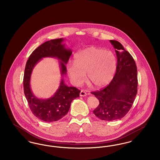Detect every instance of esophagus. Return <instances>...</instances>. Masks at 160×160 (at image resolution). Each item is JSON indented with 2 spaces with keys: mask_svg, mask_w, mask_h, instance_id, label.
Masks as SVG:
<instances>
[{
  "mask_svg": "<svg viewBox=\"0 0 160 160\" xmlns=\"http://www.w3.org/2000/svg\"><path fill=\"white\" fill-rule=\"evenodd\" d=\"M80 95L81 97H85V96L87 95V93H86V92L84 91L83 90H82L81 92H80Z\"/></svg>",
  "mask_w": 160,
  "mask_h": 160,
  "instance_id": "34e87169",
  "label": "esophagus"
}]
</instances>
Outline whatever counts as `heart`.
Listing matches in <instances>:
<instances>
[{
	"instance_id": "1",
	"label": "heart",
	"mask_w": 160,
	"mask_h": 160,
	"mask_svg": "<svg viewBox=\"0 0 160 160\" xmlns=\"http://www.w3.org/2000/svg\"><path fill=\"white\" fill-rule=\"evenodd\" d=\"M117 59L113 52L104 48L91 47L76 54L74 62H69L67 71L72 83L79 86L86 80L96 88H102L113 78Z\"/></svg>"
}]
</instances>
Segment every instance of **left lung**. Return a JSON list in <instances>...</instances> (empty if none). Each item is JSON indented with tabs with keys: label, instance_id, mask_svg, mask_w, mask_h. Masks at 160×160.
<instances>
[{
	"label": "left lung",
	"instance_id": "8db88e82",
	"mask_svg": "<svg viewBox=\"0 0 160 160\" xmlns=\"http://www.w3.org/2000/svg\"><path fill=\"white\" fill-rule=\"evenodd\" d=\"M117 56L116 71L110 84L103 89L91 92L99 100L93 114L101 120L120 119L128 112L137 92V69L136 62L122 44L110 40Z\"/></svg>",
	"mask_w": 160,
	"mask_h": 160
}]
</instances>
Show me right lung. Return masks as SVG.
I'll return each mask as SVG.
<instances>
[{"label": "right lung", "instance_id": "1", "mask_svg": "<svg viewBox=\"0 0 160 160\" xmlns=\"http://www.w3.org/2000/svg\"><path fill=\"white\" fill-rule=\"evenodd\" d=\"M63 38L46 41L31 54L27 61L23 78L25 97L31 111L38 119L44 122H52L61 119L68 112L71 104L80 96V91L65 83L63 76L67 74L66 65L72 54L69 48L63 43ZM44 57H53L59 61L62 79L59 88L50 98H37L31 89V75L35 65Z\"/></svg>", "mask_w": 160, "mask_h": 160}]
</instances>
